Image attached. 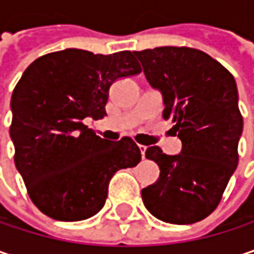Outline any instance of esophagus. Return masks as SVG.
Wrapping results in <instances>:
<instances>
[{
    "label": "esophagus",
    "instance_id": "obj_1",
    "mask_svg": "<svg viewBox=\"0 0 254 254\" xmlns=\"http://www.w3.org/2000/svg\"><path fill=\"white\" fill-rule=\"evenodd\" d=\"M138 147H139V151H141L142 158H145V151H147V147H145V145H138Z\"/></svg>",
    "mask_w": 254,
    "mask_h": 254
}]
</instances>
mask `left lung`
<instances>
[{
  "label": "left lung",
  "instance_id": "left-lung-1",
  "mask_svg": "<svg viewBox=\"0 0 254 254\" xmlns=\"http://www.w3.org/2000/svg\"><path fill=\"white\" fill-rule=\"evenodd\" d=\"M152 88L163 94V118L174 127L182 152L167 155L148 147L160 167L158 180L144 188L145 208L170 224H193L218 206L239 164L243 116L234 77L208 54L186 46L133 52Z\"/></svg>",
  "mask_w": 254,
  "mask_h": 254
}]
</instances>
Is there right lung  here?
<instances>
[{
  "instance_id": "1",
  "label": "right lung",
  "mask_w": 254,
  "mask_h": 254,
  "mask_svg": "<svg viewBox=\"0 0 254 254\" xmlns=\"http://www.w3.org/2000/svg\"><path fill=\"white\" fill-rule=\"evenodd\" d=\"M130 51L94 55L82 49L33 61L11 96L14 163L32 202L48 217L81 221L103 208L109 182L141 161L129 138L107 141L84 119L106 116L110 85L139 74Z\"/></svg>"
}]
</instances>
